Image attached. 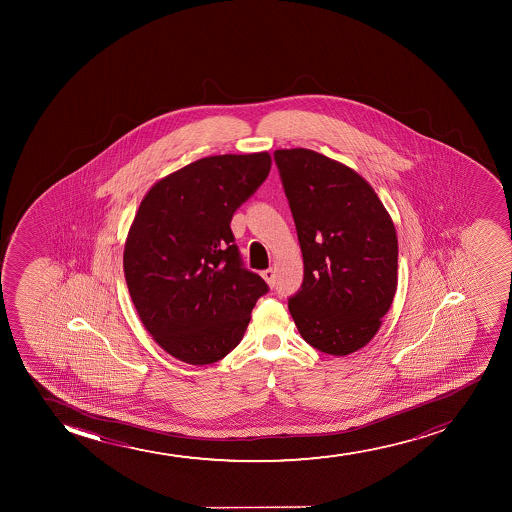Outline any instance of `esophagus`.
Segmentation results:
<instances>
[{"label":"esophagus","instance_id":"esophagus-1","mask_svg":"<svg viewBox=\"0 0 512 512\" xmlns=\"http://www.w3.org/2000/svg\"><path fill=\"white\" fill-rule=\"evenodd\" d=\"M261 275H263V278H265L266 283H268L270 287L275 285V270H273V268H268V270L263 271Z\"/></svg>","mask_w":512,"mask_h":512}]
</instances>
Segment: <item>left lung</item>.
<instances>
[{"label": "left lung", "mask_w": 512, "mask_h": 512, "mask_svg": "<svg viewBox=\"0 0 512 512\" xmlns=\"http://www.w3.org/2000/svg\"><path fill=\"white\" fill-rule=\"evenodd\" d=\"M304 259L288 299L300 336L319 352L348 355L374 338L398 285V239L376 191L326 155L275 152Z\"/></svg>", "instance_id": "left-lung-1"}]
</instances>
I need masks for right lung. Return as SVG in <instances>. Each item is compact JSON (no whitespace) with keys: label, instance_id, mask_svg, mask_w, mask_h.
I'll return each mask as SVG.
<instances>
[{"label":"right lung","instance_id":"right-lung-1","mask_svg":"<svg viewBox=\"0 0 512 512\" xmlns=\"http://www.w3.org/2000/svg\"><path fill=\"white\" fill-rule=\"evenodd\" d=\"M270 169L268 152L213 155L160 179L141 200L124 244V277L143 326L186 364L232 352L268 292L242 266L230 220Z\"/></svg>","mask_w":512,"mask_h":512}]
</instances>
